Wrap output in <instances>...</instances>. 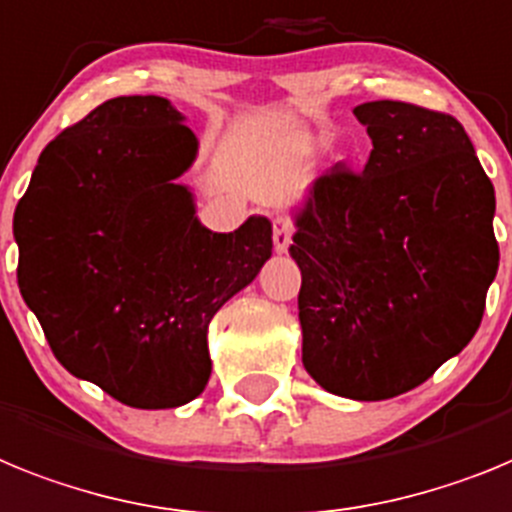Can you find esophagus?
<instances>
[{
  "mask_svg": "<svg viewBox=\"0 0 512 512\" xmlns=\"http://www.w3.org/2000/svg\"><path fill=\"white\" fill-rule=\"evenodd\" d=\"M291 234H293L291 221L283 219V216H275V219H273V242H275V250H278V252H286V250H288V244H291Z\"/></svg>",
  "mask_w": 512,
  "mask_h": 512,
  "instance_id": "obj_1",
  "label": "esophagus"
}]
</instances>
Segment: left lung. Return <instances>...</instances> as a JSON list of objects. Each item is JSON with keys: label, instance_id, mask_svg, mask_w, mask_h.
<instances>
[{"label": "left lung", "instance_id": "1", "mask_svg": "<svg viewBox=\"0 0 512 512\" xmlns=\"http://www.w3.org/2000/svg\"><path fill=\"white\" fill-rule=\"evenodd\" d=\"M353 113L371 157L314 180L288 252L304 368L337 397L379 402L428 381L479 330L500 265L495 188L451 115L397 100Z\"/></svg>", "mask_w": 512, "mask_h": 512}]
</instances>
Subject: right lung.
<instances>
[{
  "mask_svg": "<svg viewBox=\"0 0 512 512\" xmlns=\"http://www.w3.org/2000/svg\"><path fill=\"white\" fill-rule=\"evenodd\" d=\"M198 139L170 100L113 97L61 131L15 208L17 286L56 361L139 410L188 404L211 376L208 324L273 252L250 216H195Z\"/></svg>",
  "mask_w": 512,
  "mask_h": 512,
  "instance_id": "obj_1",
  "label": "right lung"
}]
</instances>
